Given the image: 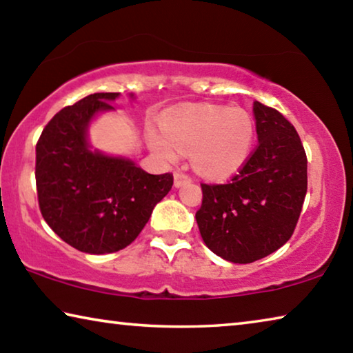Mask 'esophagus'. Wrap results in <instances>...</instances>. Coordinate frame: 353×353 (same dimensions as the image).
Segmentation results:
<instances>
[{
	"instance_id": "obj_1",
	"label": "esophagus",
	"mask_w": 353,
	"mask_h": 353,
	"mask_svg": "<svg viewBox=\"0 0 353 353\" xmlns=\"http://www.w3.org/2000/svg\"><path fill=\"white\" fill-rule=\"evenodd\" d=\"M191 182V177L187 174V172L183 171H174V185L176 187H182L185 183H190Z\"/></svg>"
}]
</instances>
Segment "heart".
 I'll return each instance as SVG.
<instances>
[{
  "instance_id": "b5f03b06",
  "label": "heart",
  "mask_w": 353,
  "mask_h": 353,
  "mask_svg": "<svg viewBox=\"0 0 353 353\" xmlns=\"http://www.w3.org/2000/svg\"><path fill=\"white\" fill-rule=\"evenodd\" d=\"M162 134H149V146L166 162L191 154L201 176L224 181L240 171L252 151L255 126L243 109L199 105L170 113L160 121Z\"/></svg>"
}]
</instances>
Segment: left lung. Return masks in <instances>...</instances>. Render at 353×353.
Returning <instances> with one entry per match:
<instances>
[{
    "label": "left lung",
    "mask_w": 353,
    "mask_h": 353,
    "mask_svg": "<svg viewBox=\"0 0 353 353\" xmlns=\"http://www.w3.org/2000/svg\"><path fill=\"white\" fill-rule=\"evenodd\" d=\"M259 145L225 183H201L196 212L207 248L232 263H252L290 240L307 194V154L279 110L254 103Z\"/></svg>",
    "instance_id": "1"
}]
</instances>
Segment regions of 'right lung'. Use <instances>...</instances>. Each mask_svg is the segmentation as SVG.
<instances>
[{"label": "right lung", "instance_id": "add662e5", "mask_svg": "<svg viewBox=\"0 0 353 353\" xmlns=\"http://www.w3.org/2000/svg\"><path fill=\"white\" fill-rule=\"evenodd\" d=\"M118 93H94L63 107L35 146V185L41 216L70 246L110 254L129 246L172 187V174H149L126 159L88 149L90 119L110 110Z\"/></svg>", "mask_w": 353, "mask_h": 353}]
</instances>
